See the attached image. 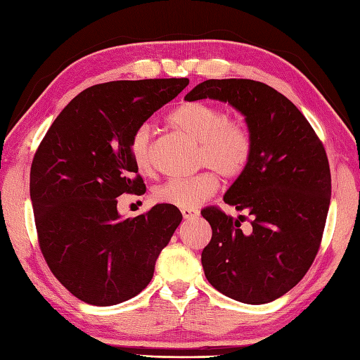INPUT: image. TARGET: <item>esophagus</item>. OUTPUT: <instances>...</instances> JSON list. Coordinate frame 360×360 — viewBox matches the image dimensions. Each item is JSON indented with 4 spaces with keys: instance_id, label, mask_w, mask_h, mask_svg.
Listing matches in <instances>:
<instances>
[{
    "instance_id": "esophagus-1",
    "label": "esophagus",
    "mask_w": 360,
    "mask_h": 360,
    "mask_svg": "<svg viewBox=\"0 0 360 360\" xmlns=\"http://www.w3.org/2000/svg\"><path fill=\"white\" fill-rule=\"evenodd\" d=\"M181 212H182V217L187 219V221H191V219H197L200 216L198 210L195 208H182Z\"/></svg>"
}]
</instances>
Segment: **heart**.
<instances>
[{
    "label": "heart",
    "mask_w": 360,
    "mask_h": 360,
    "mask_svg": "<svg viewBox=\"0 0 360 360\" xmlns=\"http://www.w3.org/2000/svg\"><path fill=\"white\" fill-rule=\"evenodd\" d=\"M169 122L200 143L198 165L214 169L222 178H236L245 172L252 155V138L248 127L230 119L225 109L203 101L182 103L169 114ZM131 160L141 174L154 172L152 130L138 127L130 141ZM214 173L205 172L192 178H173L154 191L155 202L176 208H197L217 191Z\"/></svg>",
    "instance_id": "obj_1"
}]
</instances>
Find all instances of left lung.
<instances>
[{
	"mask_svg": "<svg viewBox=\"0 0 360 360\" xmlns=\"http://www.w3.org/2000/svg\"><path fill=\"white\" fill-rule=\"evenodd\" d=\"M219 100L245 115L252 138L248 167L224 202L251 216L243 231L219 208H206L212 236L202 252L212 288L249 304L273 302L309 270L324 231L332 179L324 146L284 95L251 79H208L187 101Z\"/></svg>",
	"mask_w": 360,
	"mask_h": 360,
	"instance_id": "8db88e82",
	"label": "left lung"
}]
</instances>
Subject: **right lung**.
<instances>
[{
    "mask_svg": "<svg viewBox=\"0 0 360 360\" xmlns=\"http://www.w3.org/2000/svg\"><path fill=\"white\" fill-rule=\"evenodd\" d=\"M187 84L172 77L92 85L66 105L36 150L30 197L41 252L79 300L111 307L138 295L181 224V211L163 203L122 219L115 198L146 191L131 136Z\"/></svg>",
    "mask_w": 360,
    "mask_h": 360,
    "instance_id": "1",
    "label": "right lung"
}]
</instances>
